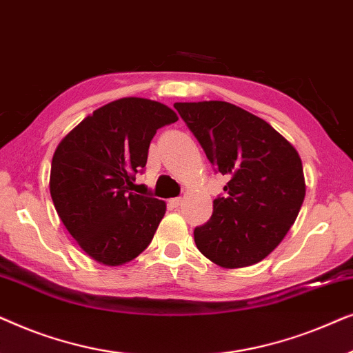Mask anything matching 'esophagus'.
<instances>
[{
  "mask_svg": "<svg viewBox=\"0 0 353 353\" xmlns=\"http://www.w3.org/2000/svg\"><path fill=\"white\" fill-rule=\"evenodd\" d=\"M181 202H183L181 197H173V199L168 201V205H170V207H178V205H181Z\"/></svg>",
  "mask_w": 353,
  "mask_h": 353,
  "instance_id": "34e87169",
  "label": "esophagus"
}]
</instances>
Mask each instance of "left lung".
Returning <instances> with one entry per match:
<instances>
[{"label":"left lung","mask_w":353,"mask_h":353,"mask_svg":"<svg viewBox=\"0 0 353 353\" xmlns=\"http://www.w3.org/2000/svg\"><path fill=\"white\" fill-rule=\"evenodd\" d=\"M215 172L230 181L210 220L194 228L197 249L223 268L272 254L305 197L302 161L291 143L257 115L225 103H175Z\"/></svg>","instance_id":"obj_1"}]
</instances>
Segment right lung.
I'll use <instances>...</instances> for the list:
<instances>
[{"label":"right lung","mask_w":353,"mask_h":353,"mask_svg":"<svg viewBox=\"0 0 353 353\" xmlns=\"http://www.w3.org/2000/svg\"><path fill=\"white\" fill-rule=\"evenodd\" d=\"M157 101L122 98L96 109L56 148L50 192L57 215L96 262L117 267L151 244L165 202L133 194L159 128L176 122Z\"/></svg>","instance_id":"add662e5"}]
</instances>
